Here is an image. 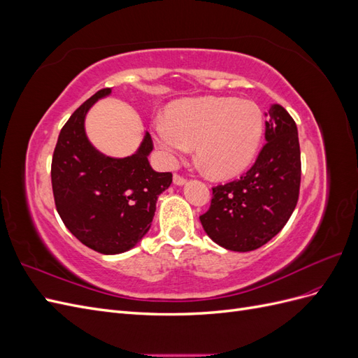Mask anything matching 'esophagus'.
<instances>
[{
	"mask_svg": "<svg viewBox=\"0 0 358 358\" xmlns=\"http://www.w3.org/2000/svg\"><path fill=\"white\" fill-rule=\"evenodd\" d=\"M185 182H187V179L183 178V176H180V175H175L173 176V183H175V185H185Z\"/></svg>",
	"mask_w": 358,
	"mask_h": 358,
	"instance_id": "34e87169",
	"label": "esophagus"
}]
</instances>
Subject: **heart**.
Masks as SVG:
<instances>
[{
	"label": "heart",
	"instance_id": "b5f03b06",
	"mask_svg": "<svg viewBox=\"0 0 358 358\" xmlns=\"http://www.w3.org/2000/svg\"><path fill=\"white\" fill-rule=\"evenodd\" d=\"M263 112L249 100L200 96L173 103L154 138L169 166L196 145L200 166L215 179H231L254 161L263 137Z\"/></svg>",
	"mask_w": 358,
	"mask_h": 358
}]
</instances>
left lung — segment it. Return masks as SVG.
Segmentation results:
<instances>
[{
    "label": "left lung",
    "instance_id": "left-lung-1",
    "mask_svg": "<svg viewBox=\"0 0 358 358\" xmlns=\"http://www.w3.org/2000/svg\"><path fill=\"white\" fill-rule=\"evenodd\" d=\"M266 145L241 179L212 188L209 210L200 216L204 231L220 246L248 252L275 237L294 212L300 191V145L294 119L272 104Z\"/></svg>",
    "mask_w": 358,
    "mask_h": 358
}]
</instances>
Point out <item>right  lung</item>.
Segmentation results:
<instances>
[{
	"instance_id": "1",
	"label": "right lung",
	"mask_w": 358,
	"mask_h": 358,
	"mask_svg": "<svg viewBox=\"0 0 358 358\" xmlns=\"http://www.w3.org/2000/svg\"><path fill=\"white\" fill-rule=\"evenodd\" d=\"M101 90L86 100L62 127L52 158V189L57 210L70 233L94 251L113 255L134 248L149 231L158 196L171 173H158L148 157L154 145L146 133L133 155L112 158L86 137L85 117Z\"/></svg>"
}]
</instances>
